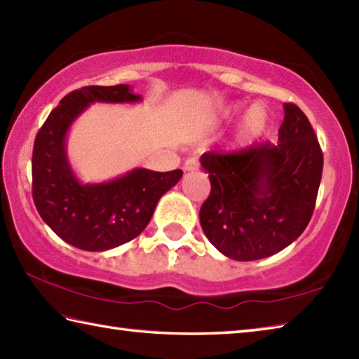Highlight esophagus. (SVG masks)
<instances>
[{
    "mask_svg": "<svg viewBox=\"0 0 359 359\" xmlns=\"http://www.w3.org/2000/svg\"><path fill=\"white\" fill-rule=\"evenodd\" d=\"M198 161H196L195 158H189L186 163H184V165H182V169H184V172H195V170H198Z\"/></svg>",
    "mask_w": 359,
    "mask_h": 359,
    "instance_id": "34e87169",
    "label": "esophagus"
}]
</instances>
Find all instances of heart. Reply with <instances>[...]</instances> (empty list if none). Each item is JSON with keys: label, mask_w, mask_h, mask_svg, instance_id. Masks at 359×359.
Masks as SVG:
<instances>
[{"label": "heart", "mask_w": 359, "mask_h": 359, "mask_svg": "<svg viewBox=\"0 0 359 359\" xmlns=\"http://www.w3.org/2000/svg\"><path fill=\"white\" fill-rule=\"evenodd\" d=\"M240 111V105H233L231 108V114H237ZM269 121H271V113L263 102H255L254 105L246 109L240 126V139L243 142H251L254 139L260 137L265 133Z\"/></svg>", "instance_id": "b5f03b06"}]
</instances>
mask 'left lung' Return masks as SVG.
<instances>
[{
  "instance_id": "8db88e82",
  "label": "left lung",
  "mask_w": 359,
  "mask_h": 359,
  "mask_svg": "<svg viewBox=\"0 0 359 359\" xmlns=\"http://www.w3.org/2000/svg\"><path fill=\"white\" fill-rule=\"evenodd\" d=\"M279 142L201 156L210 194L200 209L208 240L226 257L259 260L291 245L310 223L324 156L309 118L283 104Z\"/></svg>"
}]
</instances>
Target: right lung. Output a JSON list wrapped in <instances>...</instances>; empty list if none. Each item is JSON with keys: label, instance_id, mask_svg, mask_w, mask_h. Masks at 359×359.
<instances>
[{"label": "right lung", "instance_id": "right-lung-1", "mask_svg": "<svg viewBox=\"0 0 359 359\" xmlns=\"http://www.w3.org/2000/svg\"><path fill=\"white\" fill-rule=\"evenodd\" d=\"M141 100L130 85L83 86L65 96L35 136L32 198L40 217L58 237L83 251H107L136 238L156 204L182 170L135 169L100 184H82L67 156V133L94 102Z\"/></svg>", "mask_w": 359, "mask_h": 359}]
</instances>
